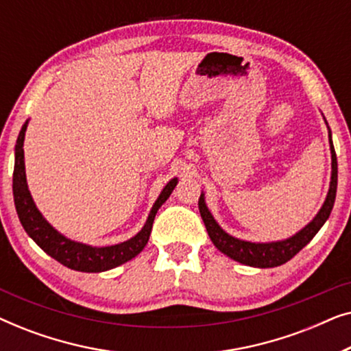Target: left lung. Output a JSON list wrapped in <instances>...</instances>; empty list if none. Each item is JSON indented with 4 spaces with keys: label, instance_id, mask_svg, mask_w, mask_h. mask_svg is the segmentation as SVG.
<instances>
[{
    "label": "left lung",
    "instance_id": "1",
    "mask_svg": "<svg viewBox=\"0 0 351 351\" xmlns=\"http://www.w3.org/2000/svg\"><path fill=\"white\" fill-rule=\"evenodd\" d=\"M328 124V123H326ZM329 143H330V158H332V174H330V185L328 196L323 208L319 209V213L315 215V219L306 225L305 228H302L299 233H295L294 237L282 239V241H273V243H251V241H243L234 237H230L228 233H225L222 228L219 227V223L215 222L213 214L209 213L208 206L204 203V195L201 193L198 208L199 214L203 217V222L208 230L210 241L214 243V246L219 249L220 252H223L225 256H228L233 261L249 267H257V268H273L280 267L287 261H291L300 249H304L308 244L316 233L319 232V228L323 227L326 220L329 219L330 210L334 208L335 193H337V156H335V150L332 145V138H330V129H329Z\"/></svg>",
    "mask_w": 351,
    "mask_h": 351
}]
</instances>
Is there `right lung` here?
I'll use <instances>...</instances> for the list:
<instances>
[{
  "label": "right lung",
  "instance_id": "obj_1",
  "mask_svg": "<svg viewBox=\"0 0 351 351\" xmlns=\"http://www.w3.org/2000/svg\"><path fill=\"white\" fill-rule=\"evenodd\" d=\"M25 121L21 132H19L17 143H16V162H14V176H12V191H14V203H16V210L21 220L22 227L25 228L33 241L40 246L46 254H49L52 258L60 262L62 265L71 268L76 271L86 273H99L107 271L110 268H114L121 263L131 261L147 246L148 238H150L153 220L158 209L161 208L162 203L169 198L172 190L176 189L177 179H172L165 189L161 195L153 204L148 215L145 225L138 232L136 237H132L128 241L114 244V246L105 247H94L88 244L71 241L65 238L64 234L57 232L47 220L43 217L40 210L33 203V198L28 191L27 177H25V161H23V138H25L27 131Z\"/></svg>",
  "mask_w": 351,
  "mask_h": 351
}]
</instances>
